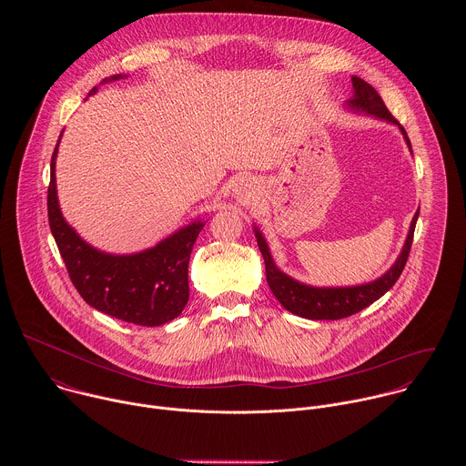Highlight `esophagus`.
Returning <instances> with one entry per match:
<instances>
[{
    "mask_svg": "<svg viewBox=\"0 0 466 466\" xmlns=\"http://www.w3.org/2000/svg\"><path fill=\"white\" fill-rule=\"evenodd\" d=\"M234 195L239 198V201H250V198H254L256 195V186L252 180L248 178H239L236 184H234Z\"/></svg>",
    "mask_w": 466,
    "mask_h": 466,
    "instance_id": "1",
    "label": "esophagus"
}]
</instances>
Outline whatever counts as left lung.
Returning a JSON list of instances; mask_svg holds the SVG:
<instances>
[{"label":"left lung","instance_id":"1","mask_svg":"<svg viewBox=\"0 0 466 466\" xmlns=\"http://www.w3.org/2000/svg\"><path fill=\"white\" fill-rule=\"evenodd\" d=\"M352 88H354V96L347 101V106L354 112H363L367 116H374L378 119L396 125L398 128H400V132L404 135V140L411 151V142L406 135L404 127L392 117V114L387 110L385 103L381 101L380 94L360 77H352ZM411 155H413V151H411ZM419 212H420V208L413 216L406 243H404L400 254H398L396 261L390 265V269L385 271L380 279H376L372 282L360 284V286H347V288H317V286H308V284H302V282L291 279L289 275H286L284 271H280L277 268L268 241H265L259 228L254 227V236H256L259 252L265 261V277H268V284H269L273 295L279 299V302L288 311H291L299 317H304V319H311V320H338V319H345V317H350V315L365 309L374 300L383 297L394 286V282L400 279V275L406 268L410 250H411Z\"/></svg>","mask_w":466,"mask_h":466}]
</instances>
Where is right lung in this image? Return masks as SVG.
I'll return each instance as SVG.
<instances>
[{
  "instance_id": "add662e5",
  "label": "right lung",
  "mask_w": 466,
  "mask_h": 466,
  "mask_svg": "<svg viewBox=\"0 0 466 466\" xmlns=\"http://www.w3.org/2000/svg\"><path fill=\"white\" fill-rule=\"evenodd\" d=\"M123 77L127 76H112L103 83ZM96 90L92 88L90 96ZM58 144L60 138L51 157L47 218L66 269L79 295L92 308L140 326H160L178 317L189 299V254L205 221L195 219L155 247L135 254H108L92 247L60 212L55 180Z\"/></svg>"
}]
</instances>
